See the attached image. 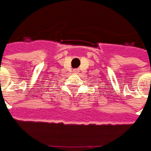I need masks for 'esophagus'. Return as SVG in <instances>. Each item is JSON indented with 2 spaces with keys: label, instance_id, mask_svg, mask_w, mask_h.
Returning <instances> with one entry per match:
<instances>
[{
  "label": "esophagus",
  "instance_id": "obj_1",
  "mask_svg": "<svg viewBox=\"0 0 151 151\" xmlns=\"http://www.w3.org/2000/svg\"><path fill=\"white\" fill-rule=\"evenodd\" d=\"M74 72H78V70H74Z\"/></svg>",
  "mask_w": 151,
  "mask_h": 151
}]
</instances>
